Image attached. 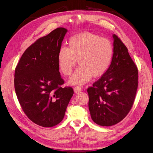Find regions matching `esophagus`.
Masks as SVG:
<instances>
[{
    "label": "esophagus",
    "mask_w": 153,
    "mask_h": 153,
    "mask_svg": "<svg viewBox=\"0 0 153 153\" xmlns=\"http://www.w3.org/2000/svg\"><path fill=\"white\" fill-rule=\"evenodd\" d=\"M81 91V88L80 86H76V87L74 88V92H75L76 93L80 92Z\"/></svg>",
    "instance_id": "esophagus-1"
}]
</instances>
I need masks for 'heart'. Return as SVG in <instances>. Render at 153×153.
Instances as JSON below:
<instances>
[{"label": "heart", "mask_w": 153, "mask_h": 153, "mask_svg": "<svg viewBox=\"0 0 153 153\" xmlns=\"http://www.w3.org/2000/svg\"><path fill=\"white\" fill-rule=\"evenodd\" d=\"M68 47L59 49L58 65L64 76H69L76 60L79 67L69 80L71 85H83L92 76L100 77L109 69L114 55L109 39L91 32H82L72 36Z\"/></svg>", "instance_id": "obj_1"}]
</instances>
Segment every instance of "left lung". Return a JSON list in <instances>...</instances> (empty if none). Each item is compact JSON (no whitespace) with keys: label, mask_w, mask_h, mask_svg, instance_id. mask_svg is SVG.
<instances>
[{"label":"left lung","mask_w":153,"mask_h":153,"mask_svg":"<svg viewBox=\"0 0 153 153\" xmlns=\"http://www.w3.org/2000/svg\"><path fill=\"white\" fill-rule=\"evenodd\" d=\"M114 55L109 69L88 88V107L96 124L109 126L128 114L138 88V69L128 49L115 34Z\"/></svg>","instance_id":"left-lung-1"}]
</instances>
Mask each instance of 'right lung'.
Returning a JSON list of instances; mask_svg holds the SVG:
<instances>
[{"label":"right lung","mask_w":153,"mask_h":153,"mask_svg":"<svg viewBox=\"0 0 153 153\" xmlns=\"http://www.w3.org/2000/svg\"><path fill=\"white\" fill-rule=\"evenodd\" d=\"M67 30L57 28L25 51L14 72V88L23 112L32 122L51 127L63 119L74 94L62 88L57 55Z\"/></svg>","instance_id":"1"}]
</instances>
